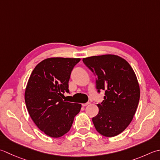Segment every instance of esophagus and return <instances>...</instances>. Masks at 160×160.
Instances as JSON below:
<instances>
[{"label": "esophagus", "mask_w": 160, "mask_h": 160, "mask_svg": "<svg viewBox=\"0 0 160 160\" xmlns=\"http://www.w3.org/2000/svg\"><path fill=\"white\" fill-rule=\"evenodd\" d=\"M89 104H90V102H86V103H83V104H82V105L83 106V107H85V106L88 105H89Z\"/></svg>", "instance_id": "34e87169"}]
</instances>
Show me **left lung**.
I'll use <instances>...</instances> for the list:
<instances>
[{
	"instance_id": "left-lung-1",
	"label": "left lung",
	"mask_w": 160,
	"mask_h": 160,
	"mask_svg": "<svg viewBox=\"0 0 160 160\" xmlns=\"http://www.w3.org/2000/svg\"><path fill=\"white\" fill-rule=\"evenodd\" d=\"M82 61L95 75L97 92L105 91L93 123L102 135L117 136L129 126L139 104L140 89L136 75L129 63L117 55L92 56Z\"/></svg>"
}]
</instances>
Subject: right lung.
<instances>
[{
  "label": "right lung",
  "instance_id": "add662e5",
  "mask_svg": "<svg viewBox=\"0 0 160 160\" xmlns=\"http://www.w3.org/2000/svg\"><path fill=\"white\" fill-rule=\"evenodd\" d=\"M80 58H52L37 64L31 73L25 92L29 114L40 130L54 138L70 130L81 104L67 102L68 81Z\"/></svg>",
  "mask_w": 160,
  "mask_h": 160
}]
</instances>
